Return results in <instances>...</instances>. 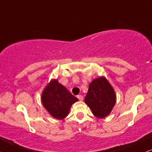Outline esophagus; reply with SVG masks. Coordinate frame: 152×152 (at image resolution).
Instances as JSON below:
<instances>
[{"mask_svg":"<svg viewBox=\"0 0 152 152\" xmlns=\"http://www.w3.org/2000/svg\"><path fill=\"white\" fill-rule=\"evenodd\" d=\"M77 98L78 99V100H79V101H83V96H81V95H78V96H77Z\"/></svg>","mask_w":152,"mask_h":152,"instance_id":"obj_1","label":"esophagus"}]
</instances>
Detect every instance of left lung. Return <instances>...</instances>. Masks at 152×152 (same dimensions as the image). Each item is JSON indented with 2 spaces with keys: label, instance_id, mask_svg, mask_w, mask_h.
<instances>
[{
  "label": "left lung",
  "instance_id": "8db88e82",
  "mask_svg": "<svg viewBox=\"0 0 152 152\" xmlns=\"http://www.w3.org/2000/svg\"><path fill=\"white\" fill-rule=\"evenodd\" d=\"M84 101L96 117L104 118L112 111L116 104V96L106 78L100 76L89 83Z\"/></svg>",
  "mask_w": 152,
  "mask_h": 152
}]
</instances>
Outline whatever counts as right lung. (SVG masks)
I'll use <instances>...</instances> for the list:
<instances>
[{"instance_id":"obj_1","label":"right lung","mask_w":152,"mask_h":152,"mask_svg":"<svg viewBox=\"0 0 152 152\" xmlns=\"http://www.w3.org/2000/svg\"><path fill=\"white\" fill-rule=\"evenodd\" d=\"M78 99L61 84L57 79H51L43 88L41 102L52 117L61 120L69 114L71 106Z\"/></svg>"}]
</instances>
